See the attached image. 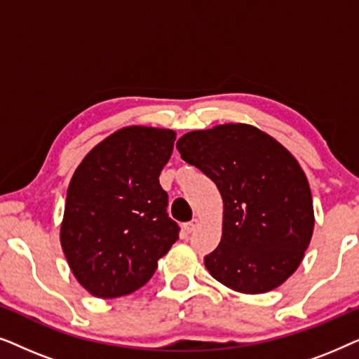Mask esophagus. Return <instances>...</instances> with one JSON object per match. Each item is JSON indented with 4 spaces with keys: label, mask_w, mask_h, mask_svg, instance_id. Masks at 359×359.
Here are the masks:
<instances>
[{
    "label": "esophagus",
    "mask_w": 359,
    "mask_h": 359,
    "mask_svg": "<svg viewBox=\"0 0 359 359\" xmlns=\"http://www.w3.org/2000/svg\"><path fill=\"white\" fill-rule=\"evenodd\" d=\"M198 225H199V220H198V219H193V220H191V222H186V224H184V230H186V233L194 232V230L198 229Z\"/></svg>",
    "instance_id": "esophagus-1"
}]
</instances>
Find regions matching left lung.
Wrapping results in <instances>:
<instances>
[{
  "instance_id": "obj_1",
  "label": "left lung",
  "mask_w": 359,
  "mask_h": 359,
  "mask_svg": "<svg viewBox=\"0 0 359 359\" xmlns=\"http://www.w3.org/2000/svg\"><path fill=\"white\" fill-rule=\"evenodd\" d=\"M176 149L222 196V238L204 258L210 276L243 294L281 286L301 264L316 222L309 181L291 151L248 124L188 132Z\"/></svg>"
}]
</instances>
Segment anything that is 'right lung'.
I'll return each mask as SVG.
<instances>
[{
	"label": "right lung",
	"instance_id": "1",
	"mask_svg": "<svg viewBox=\"0 0 359 359\" xmlns=\"http://www.w3.org/2000/svg\"><path fill=\"white\" fill-rule=\"evenodd\" d=\"M175 140L171 129L122 127L93 147L73 173L60 243L73 276L93 296L114 299L140 289L178 240L158 180Z\"/></svg>",
	"mask_w": 359,
	"mask_h": 359
}]
</instances>
